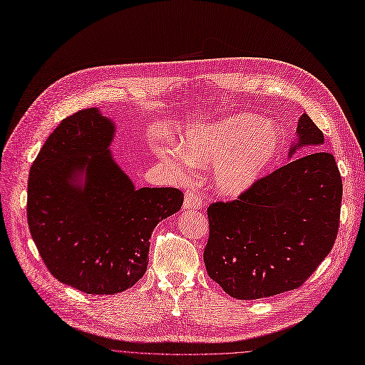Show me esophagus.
I'll return each instance as SVG.
<instances>
[{
  "label": "esophagus",
  "instance_id": "obj_1",
  "mask_svg": "<svg viewBox=\"0 0 365 365\" xmlns=\"http://www.w3.org/2000/svg\"><path fill=\"white\" fill-rule=\"evenodd\" d=\"M201 206H203V200H201V197L197 195V194L192 192V191H186L183 207H185V209H190V210H197V209H200Z\"/></svg>",
  "mask_w": 365,
  "mask_h": 365
}]
</instances>
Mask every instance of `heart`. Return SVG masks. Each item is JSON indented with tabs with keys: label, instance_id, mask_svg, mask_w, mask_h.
Wrapping results in <instances>:
<instances>
[{
	"label": "heart",
	"instance_id": "heart-1",
	"mask_svg": "<svg viewBox=\"0 0 365 365\" xmlns=\"http://www.w3.org/2000/svg\"><path fill=\"white\" fill-rule=\"evenodd\" d=\"M182 153H171L170 162L186 174L190 162L200 167L215 164V190L227 197L245 192L271 167L279 153L277 128L254 114H235L187 129L180 140Z\"/></svg>",
	"mask_w": 365,
	"mask_h": 365
}]
</instances>
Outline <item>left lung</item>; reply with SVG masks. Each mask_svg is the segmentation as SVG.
<instances>
[{"instance_id":"1","label":"left lung","mask_w":365,"mask_h":365,"mask_svg":"<svg viewBox=\"0 0 365 365\" xmlns=\"http://www.w3.org/2000/svg\"><path fill=\"white\" fill-rule=\"evenodd\" d=\"M299 147L322 145L307 114L298 121ZM343 183L335 159L313 152L259 179L237 200L207 209L209 277L236 299H262L301 287L334 247Z\"/></svg>"}]
</instances>
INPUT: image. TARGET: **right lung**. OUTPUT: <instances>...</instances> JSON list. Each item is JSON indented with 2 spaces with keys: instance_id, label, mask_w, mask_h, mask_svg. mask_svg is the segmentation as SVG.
<instances>
[{
  "instance_id": "right-lung-1",
  "label": "right lung",
  "mask_w": 365,
  "mask_h": 365,
  "mask_svg": "<svg viewBox=\"0 0 365 365\" xmlns=\"http://www.w3.org/2000/svg\"><path fill=\"white\" fill-rule=\"evenodd\" d=\"M114 130L96 108L81 110L49 135L30 168L26 220L40 257L52 277L88 294L138 282L155 227L183 205L175 187L133 186L108 148Z\"/></svg>"
}]
</instances>
